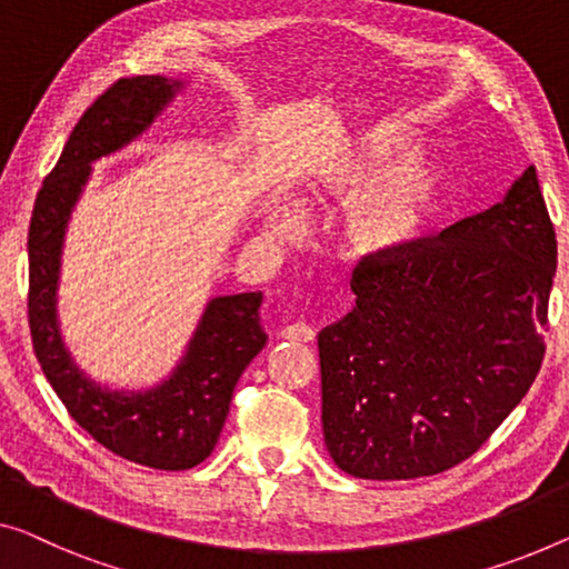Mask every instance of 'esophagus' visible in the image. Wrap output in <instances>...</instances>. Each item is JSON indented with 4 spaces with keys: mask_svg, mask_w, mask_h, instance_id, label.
Returning <instances> with one entry per match:
<instances>
[{
    "mask_svg": "<svg viewBox=\"0 0 569 569\" xmlns=\"http://www.w3.org/2000/svg\"><path fill=\"white\" fill-rule=\"evenodd\" d=\"M281 337L288 339V342H311L317 332L309 325H303V321H296V325H288L281 329Z\"/></svg>",
    "mask_w": 569,
    "mask_h": 569,
    "instance_id": "34e87169",
    "label": "esophagus"
}]
</instances>
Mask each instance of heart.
Wrapping results in <instances>:
<instances>
[{
	"label": "heart",
	"mask_w": 569,
	"mask_h": 569,
	"mask_svg": "<svg viewBox=\"0 0 569 569\" xmlns=\"http://www.w3.org/2000/svg\"><path fill=\"white\" fill-rule=\"evenodd\" d=\"M417 150V134L406 127H376L342 156L303 176L293 193L296 207L321 209L342 201L335 237L347 258L386 262L403 256L437 217L447 193L445 166ZM268 227L278 237H291L299 230V214L288 203H270Z\"/></svg>",
	"instance_id": "obj_1"
}]
</instances>
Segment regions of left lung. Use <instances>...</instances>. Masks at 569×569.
Here are the masks:
<instances>
[{"mask_svg":"<svg viewBox=\"0 0 569 569\" xmlns=\"http://www.w3.org/2000/svg\"><path fill=\"white\" fill-rule=\"evenodd\" d=\"M555 268L533 166L480 214L393 260H362L355 307L319 332L321 427L337 468L411 480L478 452L545 360Z\"/></svg>","mask_w":569,"mask_h":569,"instance_id":"8db88e82","label":"left lung"}]
</instances>
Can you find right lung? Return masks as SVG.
I'll list each match as a JSON object with an SVG mask.
<instances>
[{"label": "right lung", "instance_id": "obj_1", "mask_svg": "<svg viewBox=\"0 0 569 569\" xmlns=\"http://www.w3.org/2000/svg\"><path fill=\"white\" fill-rule=\"evenodd\" d=\"M183 89L166 76H134L91 104L42 181L28 234V319L42 372L83 431L124 460L156 470H189L222 435L242 370L266 347L262 293L217 296L203 309L181 362L148 391H112L76 366L58 329V276L71 211L91 163L138 140Z\"/></svg>", "mask_w": 569, "mask_h": 569}]
</instances>
